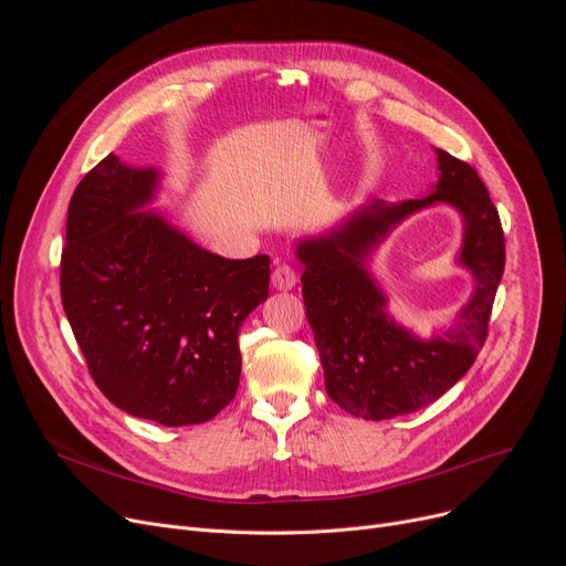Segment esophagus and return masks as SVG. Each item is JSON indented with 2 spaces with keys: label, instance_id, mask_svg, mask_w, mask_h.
<instances>
[{
  "label": "esophagus",
  "instance_id": "1",
  "mask_svg": "<svg viewBox=\"0 0 566 566\" xmlns=\"http://www.w3.org/2000/svg\"><path fill=\"white\" fill-rule=\"evenodd\" d=\"M298 284V271L291 263H280L273 271V286L280 291H289Z\"/></svg>",
  "mask_w": 566,
  "mask_h": 566
}]
</instances>
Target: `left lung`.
<instances>
[{
    "label": "left lung",
    "mask_w": 566,
    "mask_h": 566,
    "mask_svg": "<svg viewBox=\"0 0 566 566\" xmlns=\"http://www.w3.org/2000/svg\"><path fill=\"white\" fill-rule=\"evenodd\" d=\"M440 181L420 199L371 201L342 229L298 245L303 298L321 355L325 392L346 412L390 420L433 403L463 378L486 335L504 273V233L480 174L438 148ZM436 200L457 205L467 220L462 251L479 286L452 332L429 343L412 338L384 314L364 256L397 221Z\"/></svg>",
    "instance_id": "left-lung-1"
}]
</instances>
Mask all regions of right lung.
I'll use <instances>...</instances> for the list:
<instances>
[{
    "label": "right lung",
    "instance_id": "right-lung-1",
    "mask_svg": "<svg viewBox=\"0 0 566 566\" xmlns=\"http://www.w3.org/2000/svg\"><path fill=\"white\" fill-rule=\"evenodd\" d=\"M156 178L114 154L82 178L59 286L98 390L135 418L190 427L235 397L238 328L268 298L271 259H224L156 213H130Z\"/></svg>",
    "mask_w": 566,
    "mask_h": 566
}]
</instances>
